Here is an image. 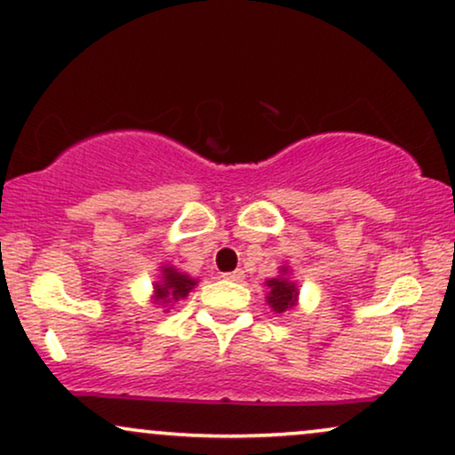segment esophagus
Returning <instances> with one entry per match:
<instances>
[{
    "mask_svg": "<svg viewBox=\"0 0 455 455\" xmlns=\"http://www.w3.org/2000/svg\"><path fill=\"white\" fill-rule=\"evenodd\" d=\"M222 277L227 279V281H235V283H239V281H243L245 273H243V270H241V268H237V270H231V273H224Z\"/></svg>",
    "mask_w": 455,
    "mask_h": 455,
    "instance_id": "34e87169",
    "label": "esophagus"
}]
</instances>
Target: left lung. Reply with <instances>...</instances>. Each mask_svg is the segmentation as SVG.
I'll return each mask as SVG.
<instances>
[{
  "label": "left lung",
  "instance_id": "1",
  "mask_svg": "<svg viewBox=\"0 0 455 455\" xmlns=\"http://www.w3.org/2000/svg\"><path fill=\"white\" fill-rule=\"evenodd\" d=\"M264 285L268 287L267 302L275 315H285L298 307L300 290H298L296 281L291 279V268L287 267V264L279 267L277 277L267 279L264 281Z\"/></svg>",
  "mask_w": 455,
  "mask_h": 455
}]
</instances>
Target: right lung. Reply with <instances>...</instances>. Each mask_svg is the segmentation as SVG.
<instances>
[{
	"instance_id": "1",
	"label": "right lung",
	"mask_w": 455,
	"mask_h": 455,
	"mask_svg": "<svg viewBox=\"0 0 455 455\" xmlns=\"http://www.w3.org/2000/svg\"><path fill=\"white\" fill-rule=\"evenodd\" d=\"M195 285H197V279H193L191 275L182 273V270L172 267V264H161L159 277L157 281H153L151 300L153 304L164 307L165 313H168L172 304L185 300L188 291H193Z\"/></svg>"
}]
</instances>
